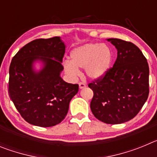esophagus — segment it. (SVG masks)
<instances>
[{
    "label": "esophagus",
    "mask_w": 157,
    "mask_h": 157,
    "mask_svg": "<svg viewBox=\"0 0 157 157\" xmlns=\"http://www.w3.org/2000/svg\"><path fill=\"white\" fill-rule=\"evenodd\" d=\"M79 88L80 89H83V88H85V87H86V85L85 83H83V82H79Z\"/></svg>",
    "instance_id": "obj_1"
}]
</instances>
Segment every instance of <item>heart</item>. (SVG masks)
<instances>
[{"label":"heart","mask_w":157,"mask_h":157,"mask_svg":"<svg viewBox=\"0 0 157 157\" xmlns=\"http://www.w3.org/2000/svg\"><path fill=\"white\" fill-rule=\"evenodd\" d=\"M112 61V53L109 46L99 43H87L71 52L70 61L63 62V68L71 77L78 75V69L85 68L89 78L98 80L107 74Z\"/></svg>","instance_id":"1"}]
</instances>
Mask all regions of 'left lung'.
I'll return each instance as SVG.
<instances>
[{"label": "left lung", "mask_w": 157, "mask_h": 157, "mask_svg": "<svg viewBox=\"0 0 157 157\" xmlns=\"http://www.w3.org/2000/svg\"><path fill=\"white\" fill-rule=\"evenodd\" d=\"M107 41L117 49V58L102 78L89 84L94 92L90 109L100 121L120 124L136 116L147 101L149 65L133 43L118 38Z\"/></svg>", "instance_id": "1"}]
</instances>
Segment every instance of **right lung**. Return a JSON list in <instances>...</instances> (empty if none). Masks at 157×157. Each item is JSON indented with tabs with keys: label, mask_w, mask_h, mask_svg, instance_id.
I'll return each mask as SVG.
<instances>
[{
	"label": "right lung",
	"mask_w": 157,
	"mask_h": 157,
	"mask_svg": "<svg viewBox=\"0 0 157 157\" xmlns=\"http://www.w3.org/2000/svg\"><path fill=\"white\" fill-rule=\"evenodd\" d=\"M59 37L30 41L15 55L9 67L8 92L18 112L27 123L41 127L55 126L67 114L78 84L63 81L60 73L65 53ZM40 62V70L34 63Z\"/></svg>",
	"instance_id": "right-lung-1"
}]
</instances>
